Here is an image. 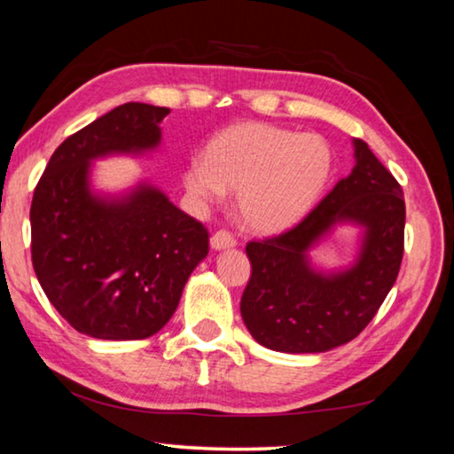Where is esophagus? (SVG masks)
Listing matches in <instances>:
<instances>
[{"label":"esophagus","mask_w":454,"mask_h":454,"mask_svg":"<svg viewBox=\"0 0 454 454\" xmlns=\"http://www.w3.org/2000/svg\"><path fill=\"white\" fill-rule=\"evenodd\" d=\"M210 244L214 250H224V248L236 247V239L230 232H226V230H218V232L212 234Z\"/></svg>","instance_id":"obj_1"}]
</instances>
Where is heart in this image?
Instances as JSON below:
<instances>
[{
    "label": "heart",
    "mask_w": 454,
    "mask_h": 454,
    "mask_svg": "<svg viewBox=\"0 0 454 454\" xmlns=\"http://www.w3.org/2000/svg\"><path fill=\"white\" fill-rule=\"evenodd\" d=\"M331 169L333 151L321 135L250 121L215 135L204 161L185 168L184 185L201 204L236 192V212L244 228L278 234L311 212Z\"/></svg>",
    "instance_id": "b5f03b06"
}]
</instances>
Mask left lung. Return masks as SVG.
Segmentation results:
<instances>
[{
  "label": "left lung",
  "instance_id": "left-lung-1",
  "mask_svg": "<svg viewBox=\"0 0 454 454\" xmlns=\"http://www.w3.org/2000/svg\"><path fill=\"white\" fill-rule=\"evenodd\" d=\"M354 157L351 174L297 226L247 244L253 275L240 313L264 348L285 354L340 348L362 333L395 283L404 254V193L368 143L354 139ZM341 221L364 228L358 261L345 271H315L308 248Z\"/></svg>",
  "mask_w": 454,
  "mask_h": 454
}]
</instances>
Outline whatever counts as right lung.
<instances>
[{"label": "right lung", "instance_id": "obj_1", "mask_svg": "<svg viewBox=\"0 0 454 454\" xmlns=\"http://www.w3.org/2000/svg\"><path fill=\"white\" fill-rule=\"evenodd\" d=\"M168 114L145 103L103 114L60 143L34 190L35 277L56 311L97 340L157 333L207 254V230L153 185L113 198L90 190L92 161L155 149Z\"/></svg>", "mask_w": 454, "mask_h": 454}]
</instances>
